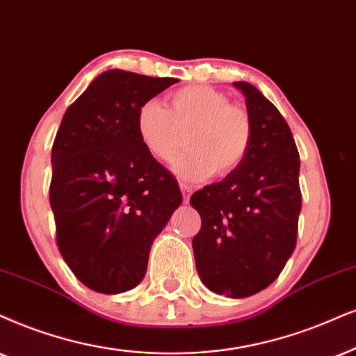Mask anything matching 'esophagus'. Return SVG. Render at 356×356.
<instances>
[{"instance_id": "obj_1", "label": "esophagus", "mask_w": 356, "mask_h": 356, "mask_svg": "<svg viewBox=\"0 0 356 356\" xmlns=\"http://www.w3.org/2000/svg\"><path fill=\"white\" fill-rule=\"evenodd\" d=\"M179 187H181V191H182L184 204H187L188 199H191V195H192V187L187 186V184H184V182L179 184Z\"/></svg>"}]
</instances>
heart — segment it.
<instances>
[{"label": "heart", "mask_w": 356, "mask_h": 356, "mask_svg": "<svg viewBox=\"0 0 356 356\" xmlns=\"http://www.w3.org/2000/svg\"><path fill=\"white\" fill-rule=\"evenodd\" d=\"M169 108L147 100L136 113L139 141L152 157L169 161L187 132V151L172 161V170L191 182L213 172L225 177L245 163L253 143V124L241 106L207 85H192L170 93Z\"/></svg>", "instance_id": "b5f03b06"}]
</instances>
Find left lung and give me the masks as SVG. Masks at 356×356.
I'll return each instance as SVG.
<instances>
[{"label": "left lung", "mask_w": 356, "mask_h": 356, "mask_svg": "<svg viewBox=\"0 0 356 356\" xmlns=\"http://www.w3.org/2000/svg\"><path fill=\"white\" fill-rule=\"evenodd\" d=\"M246 98L253 143L245 163L223 181L191 197L202 228L192 248L200 281L227 298L266 289L296 248L302 205L299 152L277 108L248 82H233Z\"/></svg>", "instance_id": "obj_1"}]
</instances>
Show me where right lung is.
<instances>
[{"instance_id": "1", "label": "right lung", "mask_w": 356, "mask_h": 356, "mask_svg": "<svg viewBox=\"0 0 356 356\" xmlns=\"http://www.w3.org/2000/svg\"><path fill=\"white\" fill-rule=\"evenodd\" d=\"M177 82L106 70L62 118L49 192L57 245L92 291L121 294L136 287L152 241L182 204L174 175L136 133L139 106Z\"/></svg>"}]
</instances>
